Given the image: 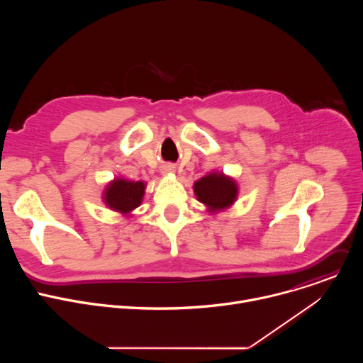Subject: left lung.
<instances>
[{"label": "left lung", "instance_id": "left-lung-1", "mask_svg": "<svg viewBox=\"0 0 363 363\" xmlns=\"http://www.w3.org/2000/svg\"><path fill=\"white\" fill-rule=\"evenodd\" d=\"M194 191L198 201L211 206V211L231 205L237 196V186L231 178L223 174H211L195 182Z\"/></svg>", "mask_w": 363, "mask_h": 363}]
</instances>
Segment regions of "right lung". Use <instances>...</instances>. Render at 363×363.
Returning a JSON list of instances; mask_svg holds the SVG:
<instances>
[{"label": "right lung", "instance_id": "right-lung-1", "mask_svg": "<svg viewBox=\"0 0 363 363\" xmlns=\"http://www.w3.org/2000/svg\"><path fill=\"white\" fill-rule=\"evenodd\" d=\"M143 192L145 184L140 181L130 182L125 179H116L105 192V201L111 208L126 214L140 205Z\"/></svg>", "mask_w": 363, "mask_h": 363}]
</instances>
